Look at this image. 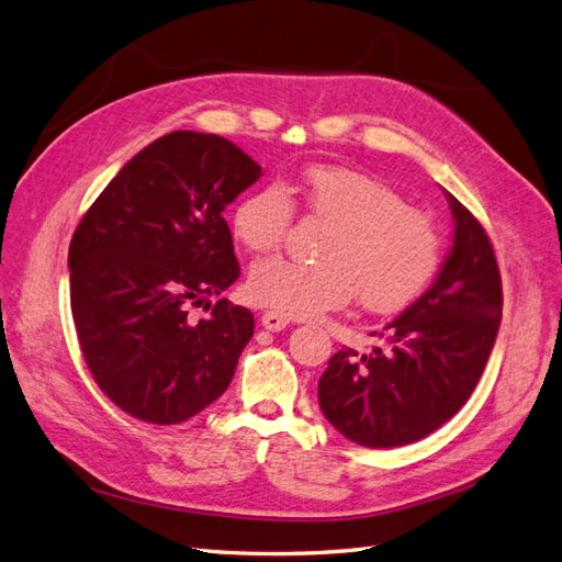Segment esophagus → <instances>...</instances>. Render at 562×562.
Here are the masks:
<instances>
[{"label": "esophagus", "mask_w": 562, "mask_h": 562, "mask_svg": "<svg viewBox=\"0 0 562 562\" xmlns=\"http://www.w3.org/2000/svg\"><path fill=\"white\" fill-rule=\"evenodd\" d=\"M288 323H291V318H288L285 314H279V312H265L262 314V326L271 333H279L283 330Z\"/></svg>", "instance_id": "esophagus-1"}]
</instances>
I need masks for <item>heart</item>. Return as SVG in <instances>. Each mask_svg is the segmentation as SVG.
<instances>
[{
	"label": "heart",
	"instance_id": "heart-1",
	"mask_svg": "<svg viewBox=\"0 0 562 562\" xmlns=\"http://www.w3.org/2000/svg\"><path fill=\"white\" fill-rule=\"evenodd\" d=\"M288 191L330 232L318 246L321 262L271 258L252 267L248 295L260 307L312 318L356 295L363 310L386 314L411 304L436 274V223L386 182L353 168L312 166ZM293 215L285 187L262 184L234 206L232 232L244 248L269 252L285 239Z\"/></svg>",
	"mask_w": 562,
	"mask_h": 562
}]
</instances>
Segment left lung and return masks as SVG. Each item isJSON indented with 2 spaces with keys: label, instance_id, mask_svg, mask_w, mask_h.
Segmentation results:
<instances>
[{
  "label": "left lung",
  "instance_id": "left-lung-1",
  "mask_svg": "<svg viewBox=\"0 0 562 562\" xmlns=\"http://www.w3.org/2000/svg\"><path fill=\"white\" fill-rule=\"evenodd\" d=\"M452 248L434 285L378 335L368 353L339 349L318 380L333 427L366 448L434 434L479 384L502 323V277L490 236L448 194Z\"/></svg>",
  "mask_w": 562,
  "mask_h": 562
}]
</instances>
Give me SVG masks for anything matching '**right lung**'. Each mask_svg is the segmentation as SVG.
I'll return each instance as SVG.
<instances>
[{
	"instance_id": "add662e5",
	"label": "right lung",
	"mask_w": 562,
	"mask_h": 562,
	"mask_svg": "<svg viewBox=\"0 0 562 562\" xmlns=\"http://www.w3.org/2000/svg\"><path fill=\"white\" fill-rule=\"evenodd\" d=\"M262 176L234 143L173 131L138 151L72 236L70 302L95 384L135 419L178 424L225 394L255 330L223 211Z\"/></svg>"
}]
</instances>
